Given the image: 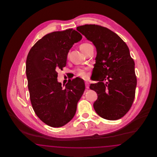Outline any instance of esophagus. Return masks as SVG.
<instances>
[{
    "instance_id": "esophagus-1",
    "label": "esophagus",
    "mask_w": 157,
    "mask_h": 157,
    "mask_svg": "<svg viewBox=\"0 0 157 157\" xmlns=\"http://www.w3.org/2000/svg\"><path fill=\"white\" fill-rule=\"evenodd\" d=\"M85 87H86V89H88L89 88V83H88V82H85Z\"/></svg>"
}]
</instances>
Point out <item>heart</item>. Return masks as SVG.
Segmentation results:
<instances>
[{"label": "heart", "mask_w": 157, "mask_h": 157, "mask_svg": "<svg viewBox=\"0 0 157 157\" xmlns=\"http://www.w3.org/2000/svg\"><path fill=\"white\" fill-rule=\"evenodd\" d=\"M92 48H93L92 45H91L90 43H88V42L83 43L81 45H80L81 50L85 54L88 52ZM68 56H69V54L67 55V57ZM75 72H76V75L81 77V78H85L86 76V72L85 69H78L75 71Z\"/></svg>", "instance_id": "heart-1"}]
</instances>
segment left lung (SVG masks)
<instances>
[{
  "label": "left lung",
  "instance_id": "left-lung-1",
  "mask_svg": "<svg viewBox=\"0 0 157 157\" xmlns=\"http://www.w3.org/2000/svg\"><path fill=\"white\" fill-rule=\"evenodd\" d=\"M76 29L92 42L97 51L90 89L98 94L94 108L108 120H119L129 111L135 95V63L125 42L115 33L98 25H85Z\"/></svg>",
  "mask_w": 157,
  "mask_h": 157
}]
</instances>
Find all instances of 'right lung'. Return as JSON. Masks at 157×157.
Returning a JSON list of instances; mask_svg holds the SVG:
<instances>
[{"instance_id":"obj_1","label":"right lung","mask_w":157,"mask_h":157,"mask_svg":"<svg viewBox=\"0 0 157 157\" xmlns=\"http://www.w3.org/2000/svg\"><path fill=\"white\" fill-rule=\"evenodd\" d=\"M82 37L73 29L53 32L39 39L28 55L26 73L31 104L37 117L50 127H62L73 118L85 90L79 78L69 80L62 88L56 72L66 67L70 49Z\"/></svg>"}]
</instances>
